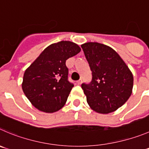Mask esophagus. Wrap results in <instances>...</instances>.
I'll list each match as a JSON object with an SVG mask.
<instances>
[{"mask_svg":"<svg viewBox=\"0 0 149 149\" xmlns=\"http://www.w3.org/2000/svg\"><path fill=\"white\" fill-rule=\"evenodd\" d=\"M81 83H82V79H80L79 80H78V81H77V84H81Z\"/></svg>","mask_w":149,"mask_h":149,"instance_id":"1","label":"esophagus"}]
</instances>
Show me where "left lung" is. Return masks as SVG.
<instances>
[{
    "mask_svg": "<svg viewBox=\"0 0 149 149\" xmlns=\"http://www.w3.org/2000/svg\"><path fill=\"white\" fill-rule=\"evenodd\" d=\"M81 46L93 75L90 84H81L87 104L98 113L115 112L132 93V73L111 47L93 42Z\"/></svg>",
    "mask_w": 149,
    "mask_h": 149,
    "instance_id": "left-lung-1",
    "label": "left lung"
}]
</instances>
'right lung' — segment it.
Instances as JSON below:
<instances>
[{
  "mask_svg": "<svg viewBox=\"0 0 149 149\" xmlns=\"http://www.w3.org/2000/svg\"><path fill=\"white\" fill-rule=\"evenodd\" d=\"M80 51L73 42L53 43L25 70L22 89L34 107L48 113L63 107L73 87L68 81L66 60Z\"/></svg>",
  "mask_w": 149,
  "mask_h": 149,
  "instance_id": "right-lung-1",
  "label": "right lung"
}]
</instances>
